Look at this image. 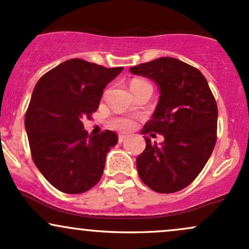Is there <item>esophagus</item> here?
<instances>
[{
    "instance_id": "1",
    "label": "esophagus",
    "mask_w": 249,
    "mask_h": 249,
    "mask_svg": "<svg viewBox=\"0 0 249 249\" xmlns=\"http://www.w3.org/2000/svg\"><path fill=\"white\" fill-rule=\"evenodd\" d=\"M126 138H127L126 135H119L118 136V142H119V143H122V142H124Z\"/></svg>"
}]
</instances>
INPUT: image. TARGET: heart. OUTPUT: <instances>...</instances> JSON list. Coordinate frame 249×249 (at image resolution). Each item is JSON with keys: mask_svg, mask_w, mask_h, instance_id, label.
<instances>
[{"mask_svg": "<svg viewBox=\"0 0 249 249\" xmlns=\"http://www.w3.org/2000/svg\"><path fill=\"white\" fill-rule=\"evenodd\" d=\"M131 84H147L145 81L142 80H133ZM111 126L113 129L120 130V131H129L133 127V122L129 118H125V117H118V118H114L111 120Z\"/></svg>", "mask_w": 249, "mask_h": 249, "instance_id": "b5f03b06", "label": "heart"}]
</instances>
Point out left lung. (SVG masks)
Listing matches in <instances>:
<instances>
[{"instance_id":"left-lung-1","label":"left lung","mask_w":249,"mask_h":249,"mask_svg":"<svg viewBox=\"0 0 249 249\" xmlns=\"http://www.w3.org/2000/svg\"><path fill=\"white\" fill-rule=\"evenodd\" d=\"M130 72L151 79L160 99L142 135L160 133L162 143L144 136L145 150L137 157L141 179L157 193L182 190L197 177L216 143L217 105L206 78L178 59L158 58L131 67Z\"/></svg>"}]
</instances>
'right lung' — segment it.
<instances>
[{"label": "right lung", "mask_w": 249, "mask_h": 249, "mask_svg": "<svg viewBox=\"0 0 249 249\" xmlns=\"http://www.w3.org/2000/svg\"><path fill=\"white\" fill-rule=\"evenodd\" d=\"M122 71L71 59L35 85L24 118L33 160L62 193H85L102 178L106 155L118 136L110 130L89 135L83 119L97 111L104 89Z\"/></svg>", "instance_id": "obj_1"}]
</instances>
